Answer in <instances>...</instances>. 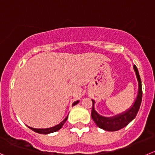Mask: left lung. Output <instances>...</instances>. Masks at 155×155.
Returning <instances> with one entry per match:
<instances>
[{"mask_svg": "<svg viewBox=\"0 0 155 155\" xmlns=\"http://www.w3.org/2000/svg\"><path fill=\"white\" fill-rule=\"evenodd\" d=\"M133 68L135 72L137 80H138V95H137L135 102L129 110L125 111L124 113L112 116V117H104V116H101L96 111L95 109H94L95 101L92 100L93 107L92 111H91V116H92V119L94 121V123L97 124V126L99 128H101V129L106 131H110V132L118 131L119 129L126 127L136 116L137 113L139 110L141 99H142V87H141V81L139 74H138V68L135 65L133 66Z\"/></svg>", "mask_w": 155, "mask_h": 155, "instance_id": "8db88e82", "label": "left lung"}]
</instances>
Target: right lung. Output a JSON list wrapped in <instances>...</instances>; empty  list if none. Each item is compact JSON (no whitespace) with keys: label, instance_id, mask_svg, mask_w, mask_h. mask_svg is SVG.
Segmentation results:
<instances>
[{"label":"right lung","instance_id":"1","mask_svg":"<svg viewBox=\"0 0 155 155\" xmlns=\"http://www.w3.org/2000/svg\"><path fill=\"white\" fill-rule=\"evenodd\" d=\"M79 103V101H75V102L73 103V104H72V106H75L76 104H78ZM68 115L67 116V117L65 118V119H64L63 121H61V123H59V124L56 125L55 126H53V127H51V128H47V129H34V128H32V127H28L29 128V129H31V130L34 131L35 132H37V133H39V134H49V133H52V132H56V131L59 130L60 129H61V127L63 126V125L64 124V123H65L66 121H67L68 119Z\"/></svg>","mask_w":155,"mask_h":155}]
</instances>
